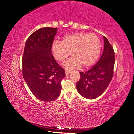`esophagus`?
<instances>
[{
	"label": "esophagus",
	"instance_id": "obj_1",
	"mask_svg": "<svg viewBox=\"0 0 134 134\" xmlns=\"http://www.w3.org/2000/svg\"><path fill=\"white\" fill-rule=\"evenodd\" d=\"M70 72V71H69V70H65V74H66V75H68L69 74Z\"/></svg>",
	"mask_w": 134,
	"mask_h": 134
}]
</instances>
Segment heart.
I'll use <instances>...</instances> for the list:
<instances>
[{
  "mask_svg": "<svg viewBox=\"0 0 134 134\" xmlns=\"http://www.w3.org/2000/svg\"><path fill=\"white\" fill-rule=\"evenodd\" d=\"M101 49L100 41L94 34L78 32L64 36L62 42L55 41L51 46L54 58L64 62L71 54L72 58L63 65L67 69H72L82 65L88 68L98 60Z\"/></svg>",
  "mask_w": 134,
  "mask_h": 134,
  "instance_id": "b5f03b06",
  "label": "heart"
}]
</instances>
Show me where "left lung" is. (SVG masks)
<instances>
[{
  "mask_svg": "<svg viewBox=\"0 0 134 134\" xmlns=\"http://www.w3.org/2000/svg\"><path fill=\"white\" fill-rule=\"evenodd\" d=\"M104 50L102 56L91 69L79 72L80 78L76 87L80 95L88 99H95L104 92L113 75L115 52L106 37L103 36Z\"/></svg>",
  "mask_w": 134,
  "mask_h": 134,
  "instance_id": "obj_1",
  "label": "left lung"
}]
</instances>
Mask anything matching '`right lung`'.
<instances>
[{
  "mask_svg": "<svg viewBox=\"0 0 134 134\" xmlns=\"http://www.w3.org/2000/svg\"><path fill=\"white\" fill-rule=\"evenodd\" d=\"M57 28L44 27L36 31L27 40L22 57V74L34 95L43 102L59 96L63 68L54 59L51 46Z\"/></svg>",
  "mask_w": 134,
  "mask_h": 134,
  "instance_id": "add662e5",
  "label": "right lung"
}]
</instances>
